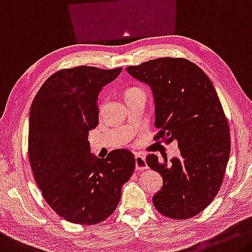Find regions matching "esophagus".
I'll use <instances>...</instances> for the list:
<instances>
[{"label":"esophagus","mask_w":252,"mask_h":252,"mask_svg":"<svg viewBox=\"0 0 252 252\" xmlns=\"http://www.w3.org/2000/svg\"><path fill=\"white\" fill-rule=\"evenodd\" d=\"M135 158V169L139 170V171H143L148 169V165L146 162V157L145 156H141L137 154L134 156Z\"/></svg>","instance_id":"obj_1"}]
</instances>
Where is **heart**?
<instances>
[{
    "label": "heart",
    "mask_w": 252,
    "mask_h": 252,
    "mask_svg": "<svg viewBox=\"0 0 252 252\" xmlns=\"http://www.w3.org/2000/svg\"><path fill=\"white\" fill-rule=\"evenodd\" d=\"M140 91H141L140 89H137V87H132V89L127 90L126 94V95H129V94H133V93H135V92H140Z\"/></svg>",
    "instance_id": "1"
}]
</instances>
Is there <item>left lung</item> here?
Segmentation results:
<instances>
[{
    "label": "left lung",
    "instance_id": "left-lung-1",
    "mask_svg": "<svg viewBox=\"0 0 252 252\" xmlns=\"http://www.w3.org/2000/svg\"><path fill=\"white\" fill-rule=\"evenodd\" d=\"M150 86L155 99V140H177L181 156L167 161L148 155L162 177L153 197L159 213L184 220L202 212L217 196L230 156V130L212 82L194 63L163 57L126 67Z\"/></svg>",
    "mask_w": 252,
    "mask_h": 252
}]
</instances>
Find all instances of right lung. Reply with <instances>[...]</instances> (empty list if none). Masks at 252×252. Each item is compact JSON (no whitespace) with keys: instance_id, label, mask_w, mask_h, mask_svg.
Returning <instances> with one entry per match:
<instances>
[{"instance_id":"obj_1","label":"right lung","mask_w":252,"mask_h":252,"mask_svg":"<svg viewBox=\"0 0 252 252\" xmlns=\"http://www.w3.org/2000/svg\"><path fill=\"white\" fill-rule=\"evenodd\" d=\"M122 67L78 66L51 75L40 87L29 118V160L43 198L75 224H96L114 212L135 159L126 149L104 159L92 155L89 132L98 125L99 92Z\"/></svg>"}]
</instances>
